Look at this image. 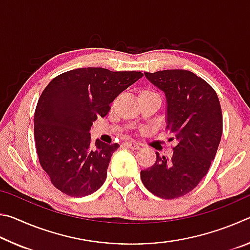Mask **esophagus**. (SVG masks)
<instances>
[{"instance_id":"34e87169","label":"esophagus","mask_w":250,"mask_h":250,"mask_svg":"<svg viewBox=\"0 0 250 250\" xmlns=\"http://www.w3.org/2000/svg\"><path fill=\"white\" fill-rule=\"evenodd\" d=\"M125 146L130 147V149H132V150H139V149H140V146L137 145V143H134V142H125Z\"/></svg>"}]
</instances>
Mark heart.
I'll return each instance as SVG.
<instances>
[{
	"label": "heart",
	"instance_id": "1",
	"mask_svg": "<svg viewBox=\"0 0 250 250\" xmlns=\"http://www.w3.org/2000/svg\"><path fill=\"white\" fill-rule=\"evenodd\" d=\"M146 92H147V94H155V92H153V91H150V90H143L141 94H146Z\"/></svg>",
	"mask_w": 250,
	"mask_h": 250
}]
</instances>
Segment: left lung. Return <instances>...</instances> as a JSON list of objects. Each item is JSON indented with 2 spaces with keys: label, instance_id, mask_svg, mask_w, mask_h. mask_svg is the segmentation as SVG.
<instances>
[{
  "label": "left lung",
  "instance_id": "8db88e82",
  "mask_svg": "<svg viewBox=\"0 0 250 250\" xmlns=\"http://www.w3.org/2000/svg\"><path fill=\"white\" fill-rule=\"evenodd\" d=\"M145 76L166 95L167 130L177 145L171 159L156 153L153 166L141 171V180L155 196L172 200L191 192L208 172L223 132L221 104L213 88L192 71Z\"/></svg>",
  "mask_w": 250,
  "mask_h": 250
}]
</instances>
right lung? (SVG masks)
<instances>
[{"mask_svg": "<svg viewBox=\"0 0 250 250\" xmlns=\"http://www.w3.org/2000/svg\"><path fill=\"white\" fill-rule=\"evenodd\" d=\"M140 71L88 67L55 77L39 99L34 135L39 160L50 182L73 197L90 195L104 184L120 146L90 141V128L116 97L142 78Z\"/></svg>", "mask_w": 250, "mask_h": 250, "instance_id": "right-lung-1", "label": "right lung"}]
</instances>
